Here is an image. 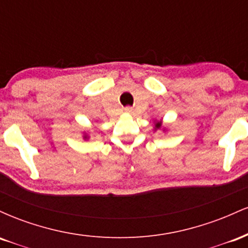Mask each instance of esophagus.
Masks as SVG:
<instances>
[{
	"label": "esophagus",
	"instance_id": "34e87169",
	"mask_svg": "<svg viewBox=\"0 0 248 248\" xmlns=\"http://www.w3.org/2000/svg\"><path fill=\"white\" fill-rule=\"evenodd\" d=\"M124 112H126V113H132L133 112V108L132 107H124Z\"/></svg>",
	"mask_w": 248,
	"mask_h": 248
}]
</instances>
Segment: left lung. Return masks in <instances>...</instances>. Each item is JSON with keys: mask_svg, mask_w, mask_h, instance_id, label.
Segmentation results:
<instances>
[{"mask_svg": "<svg viewBox=\"0 0 248 248\" xmlns=\"http://www.w3.org/2000/svg\"><path fill=\"white\" fill-rule=\"evenodd\" d=\"M161 126H162V122L161 121L156 122V124H155V128H161Z\"/></svg>", "mask_w": 248, "mask_h": 248, "instance_id": "8db88e82", "label": "left lung"}]
</instances>
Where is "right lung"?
Returning a JSON list of instances; mask_svg holds the SVG:
<instances>
[{"label":"right lung","instance_id":"right-lung-1","mask_svg":"<svg viewBox=\"0 0 248 248\" xmlns=\"http://www.w3.org/2000/svg\"><path fill=\"white\" fill-rule=\"evenodd\" d=\"M85 139H86V136H85Z\"/></svg>","mask_w":248,"mask_h":248}]
</instances>
